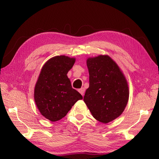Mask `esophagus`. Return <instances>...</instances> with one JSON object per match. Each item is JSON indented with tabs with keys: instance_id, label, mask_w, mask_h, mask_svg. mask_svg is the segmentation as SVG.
Returning <instances> with one entry per match:
<instances>
[{
	"instance_id": "obj_1",
	"label": "esophagus",
	"mask_w": 159,
	"mask_h": 159,
	"mask_svg": "<svg viewBox=\"0 0 159 159\" xmlns=\"http://www.w3.org/2000/svg\"><path fill=\"white\" fill-rule=\"evenodd\" d=\"M79 92L80 93H81L82 96H83V95H84V93H85V89H84L83 87V88L79 89Z\"/></svg>"
}]
</instances>
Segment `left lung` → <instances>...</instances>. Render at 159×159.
I'll return each instance as SVG.
<instances>
[{"instance_id": "1", "label": "left lung", "mask_w": 159, "mask_h": 159, "mask_svg": "<svg viewBox=\"0 0 159 159\" xmlns=\"http://www.w3.org/2000/svg\"><path fill=\"white\" fill-rule=\"evenodd\" d=\"M89 87L84 102L93 117L102 123L116 119L126 107L129 91L127 81L110 57L100 55L87 60Z\"/></svg>"}]
</instances>
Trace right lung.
<instances>
[{
	"label": "right lung",
	"mask_w": 159,
	"mask_h": 159,
	"mask_svg": "<svg viewBox=\"0 0 159 159\" xmlns=\"http://www.w3.org/2000/svg\"><path fill=\"white\" fill-rule=\"evenodd\" d=\"M75 59L61 55L52 57L43 66L35 85V104L43 116L51 121L65 117L83 96L73 89L67 74Z\"/></svg>",
	"instance_id": "obj_1"
}]
</instances>
